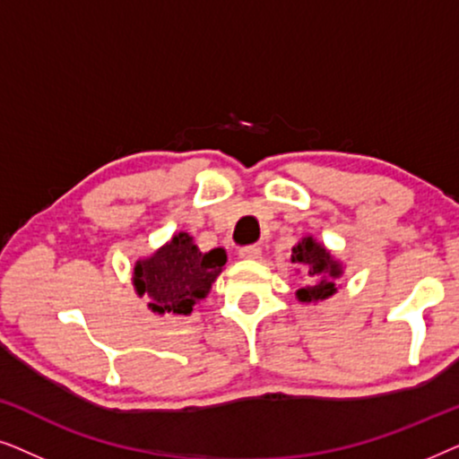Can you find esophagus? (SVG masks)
I'll use <instances>...</instances> for the list:
<instances>
[{"mask_svg":"<svg viewBox=\"0 0 459 459\" xmlns=\"http://www.w3.org/2000/svg\"><path fill=\"white\" fill-rule=\"evenodd\" d=\"M240 256L242 259H261V247L259 244H248V247L240 248Z\"/></svg>","mask_w":459,"mask_h":459,"instance_id":"esophagus-1","label":"esophagus"}]
</instances>
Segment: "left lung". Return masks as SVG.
I'll return each instance as SVG.
<instances>
[{
  "label": "left lung",
  "mask_w": 459,
  "mask_h": 459,
  "mask_svg": "<svg viewBox=\"0 0 459 459\" xmlns=\"http://www.w3.org/2000/svg\"><path fill=\"white\" fill-rule=\"evenodd\" d=\"M292 263L303 265L305 272L313 280L311 286L300 288L297 297L300 300H324L336 292V280L341 278L342 269L332 259L328 250L313 240V238H303L297 247L292 248Z\"/></svg>",
  "instance_id": "1"
}]
</instances>
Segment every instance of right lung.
<instances>
[{
	"instance_id": "1",
	"label": "right lung",
	"mask_w": 459,
	"mask_h": 459,
	"mask_svg": "<svg viewBox=\"0 0 459 459\" xmlns=\"http://www.w3.org/2000/svg\"><path fill=\"white\" fill-rule=\"evenodd\" d=\"M228 261L223 248L203 253L186 231L173 236L150 259L137 261L134 284L137 294H148L154 313L190 316L194 305L203 300L211 284Z\"/></svg>"
}]
</instances>
